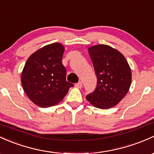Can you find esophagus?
Here are the masks:
<instances>
[{
	"instance_id": "1",
	"label": "esophagus",
	"mask_w": 154,
	"mask_h": 154,
	"mask_svg": "<svg viewBox=\"0 0 154 154\" xmlns=\"http://www.w3.org/2000/svg\"><path fill=\"white\" fill-rule=\"evenodd\" d=\"M75 86L76 87H78V88H82V83L81 82H78V83H76L75 84Z\"/></svg>"
}]
</instances>
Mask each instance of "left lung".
Returning a JSON list of instances; mask_svg holds the SVG:
<instances>
[{"mask_svg":"<svg viewBox=\"0 0 154 154\" xmlns=\"http://www.w3.org/2000/svg\"><path fill=\"white\" fill-rule=\"evenodd\" d=\"M89 54L97 77V85L87 99L94 106L109 109L126 95L131 83V72L121 53L106 45L90 47Z\"/></svg>","mask_w":154,"mask_h":154,"instance_id":"8db88e82","label":"left lung"}]
</instances>
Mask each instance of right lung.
<instances>
[{
    "instance_id": "1",
    "label": "right lung",
    "mask_w": 154,
    "mask_h": 154,
    "mask_svg": "<svg viewBox=\"0 0 154 154\" xmlns=\"http://www.w3.org/2000/svg\"><path fill=\"white\" fill-rule=\"evenodd\" d=\"M64 48L60 43L46 45L28 59L21 76L23 88L32 102L49 107L60 102L73 84L66 80L62 64Z\"/></svg>"
}]
</instances>
